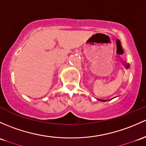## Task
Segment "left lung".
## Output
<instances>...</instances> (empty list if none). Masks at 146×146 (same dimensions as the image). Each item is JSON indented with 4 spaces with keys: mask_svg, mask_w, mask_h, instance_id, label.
<instances>
[{
    "mask_svg": "<svg viewBox=\"0 0 146 146\" xmlns=\"http://www.w3.org/2000/svg\"><path fill=\"white\" fill-rule=\"evenodd\" d=\"M101 101H103V100H101Z\"/></svg>",
    "mask_w": 146,
    "mask_h": 146,
    "instance_id": "1",
    "label": "left lung"
}]
</instances>
